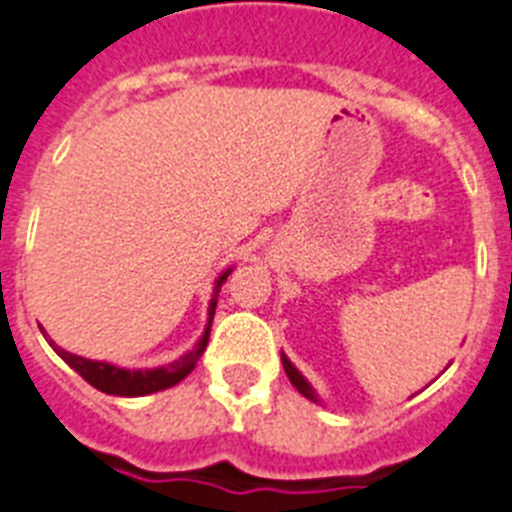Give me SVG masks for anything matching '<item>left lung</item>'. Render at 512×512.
I'll return each instance as SVG.
<instances>
[{
	"instance_id": "obj_1",
	"label": "left lung",
	"mask_w": 512,
	"mask_h": 512,
	"mask_svg": "<svg viewBox=\"0 0 512 512\" xmlns=\"http://www.w3.org/2000/svg\"><path fill=\"white\" fill-rule=\"evenodd\" d=\"M281 362H283V369H286V375H289L291 385H294V388L299 390V393H302L304 398H309V401H312V403H320V398H317L315 388H312V385H309V382H307V377H304L302 372H299V369L294 367V364H291L289 356L281 354Z\"/></svg>"
}]
</instances>
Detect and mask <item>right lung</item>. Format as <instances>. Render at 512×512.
Wrapping results in <instances>:
<instances>
[{"label":"right lung","instance_id":"right-lung-1","mask_svg":"<svg viewBox=\"0 0 512 512\" xmlns=\"http://www.w3.org/2000/svg\"><path fill=\"white\" fill-rule=\"evenodd\" d=\"M234 268H226L221 276L216 278V286H213V299L208 304V322H205V330L200 341L192 346V351H187L184 356L174 359V362L163 364V367H150V369H127V367H119V364H111V362H96V359H85V356H77L70 354V351H64L62 346L49 341V346L62 356L64 362L70 364L75 369L77 375L88 380L93 388H98L101 393H109V395H124V398H137V395H150V393H158V390H166V388H174L176 382H182L184 377L190 375L195 364L200 362V356H203L205 346H208V338H210V325H213V315H216V304H218V291L221 286L226 283L229 273ZM44 330V328H41Z\"/></svg>","mask_w":512,"mask_h":512}]
</instances>
